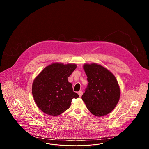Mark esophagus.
Instances as JSON below:
<instances>
[{
  "mask_svg": "<svg viewBox=\"0 0 149 149\" xmlns=\"http://www.w3.org/2000/svg\"><path fill=\"white\" fill-rule=\"evenodd\" d=\"M83 93V92L82 91H79V92H78V94H79V97H81L82 96Z\"/></svg>",
  "mask_w": 149,
  "mask_h": 149,
  "instance_id": "34e87169",
  "label": "esophagus"
}]
</instances>
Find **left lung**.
<instances>
[{"label":"left lung","mask_w":149,"mask_h":149,"mask_svg":"<svg viewBox=\"0 0 149 149\" xmlns=\"http://www.w3.org/2000/svg\"><path fill=\"white\" fill-rule=\"evenodd\" d=\"M83 68L88 84L81 98L88 109L98 117L109 113L120 97L116 79L112 72L98 64H86Z\"/></svg>","instance_id":"obj_1"}]
</instances>
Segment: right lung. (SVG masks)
Segmentation results:
<instances>
[{"label": "right lung", "instance_id": "right-lung-1", "mask_svg": "<svg viewBox=\"0 0 149 149\" xmlns=\"http://www.w3.org/2000/svg\"><path fill=\"white\" fill-rule=\"evenodd\" d=\"M76 68L75 64L54 63L46 67L35 78L32 95L43 112L60 115L70 107L72 99L79 97L72 91V84L68 80Z\"/></svg>", "mask_w": 149, "mask_h": 149}]
</instances>
